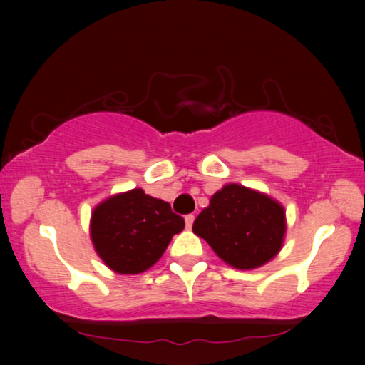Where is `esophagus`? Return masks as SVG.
Segmentation results:
<instances>
[{
  "label": "esophagus",
  "mask_w": 365,
  "mask_h": 365,
  "mask_svg": "<svg viewBox=\"0 0 365 365\" xmlns=\"http://www.w3.org/2000/svg\"><path fill=\"white\" fill-rule=\"evenodd\" d=\"M184 221H186V226L191 229L192 227V222H194V214H187V216L184 217Z\"/></svg>",
  "instance_id": "1"
}]
</instances>
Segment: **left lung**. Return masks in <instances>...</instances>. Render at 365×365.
<instances>
[{"mask_svg":"<svg viewBox=\"0 0 365 365\" xmlns=\"http://www.w3.org/2000/svg\"><path fill=\"white\" fill-rule=\"evenodd\" d=\"M192 231L229 266L256 269L281 249L286 212L266 194L227 184L196 217Z\"/></svg>","mask_w":365,"mask_h":365,"instance_id":"8db88e82","label":"left lung"}]
</instances>
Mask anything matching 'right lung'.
Masks as SVG:
<instances>
[{"label":"right lung","instance_id":"1","mask_svg":"<svg viewBox=\"0 0 365 365\" xmlns=\"http://www.w3.org/2000/svg\"><path fill=\"white\" fill-rule=\"evenodd\" d=\"M184 219L143 189L118 194L94 209L91 239L104 264L119 274H139L159 261Z\"/></svg>","mask_w":365,"mask_h":365}]
</instances>
